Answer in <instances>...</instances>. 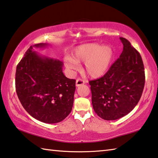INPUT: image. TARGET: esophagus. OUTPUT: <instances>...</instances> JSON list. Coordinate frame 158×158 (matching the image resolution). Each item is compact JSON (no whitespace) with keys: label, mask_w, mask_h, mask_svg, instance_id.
Here are the masks:
<instances>
[{"label":"esophagus","mask_w":158,"mask_h":158,"mask_svg":"<svg viewBox=\"0 0 158 158\" xmlns=\"http://www.w3.org/2000/svg\"><path fill=\"white\" fill-rule=\"evenodd\" d=\"M85 84V81L83 79H77L76 81V85L77 86H79V85H81Z\"/></svg>","instance_id":"obj_1"}]
</instances>
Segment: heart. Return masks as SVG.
I'll list each match as a JSON object with an SVG mask.
<instances>
[{"instance_id":"obj_1","label":"heart","mask_w":158,"mask_h":158,"mask_svg":"<svg viewBox=\"0 0 158 158\" xmlns=\"http://www.w3.org/2000/svg\"><path fill=\"white\" fill-rule=\"evenodd\" d=\"M74 58L66 57L67 68L75 70L79 68V63H85V72L93 78H98L106 73L113 58V50L108 45L102 46L90 43L79 46L74 50Z\"/></svg>"}]
</instances>
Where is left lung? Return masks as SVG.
<instances>
[{
  "instance_id": "1",
  "label": "left lung",
  "mask_w": 158,
  "mask_h": 158,
  "mask_svg": "<svg viewBox=\"0 0 158 158\" xmlns=\"http://www.w3.org/2000/svg\"><path fill=\"white\" fill-rule=\"evenodd\" d=\"M123 50L105 75L89 81L93 109L98 116L113 121L126 116L142 95L145 72L142 58L130 42L120 37Z\"/></svg>"
}]
</instances>
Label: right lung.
<instances>
[{
  "mask_svg": "<svg viewBox=\"0 0 158 158\" xmlns=\"http://www.w3.org/2000/svg\"><path fill=\"white\" fill-rule=\"evenodd\" d=\"M47 46L36 44L26 51L16 69V91L32 117L45 123H56L72 111L76 81L64 75L63 62L33 51V47Z\"/></svg>",
  "mask_w": 158,
  "mask_h": 158,
  "instance_id": "right-lung-1",
  "label": "right lung"
}]
</instances>
